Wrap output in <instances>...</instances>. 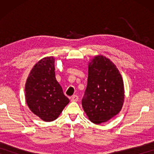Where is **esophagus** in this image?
I'll return each instance as SVG.
<instances>
[{
  "label": "esophagus",
  "instance_id": "obj_1",
  "mask_svg": "<svg viewBox=\"0 0 154 154\" xmlns=\"http://www.w3.org/2000/svg\"><path fill=\"white\" fill-rule=\"evenodd\" d=\"M71 102H77V101L79 100V97L77 95H73L71 97Z\"/></svg>",
  "mask_w": 154,
  "mask_h": 154
}]
</instances>
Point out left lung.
Here are the masks:
<instances>
[{"label": "left lung", "mask_w": 154, "mask_h": 154, "mask_svg": "<svg viewBox=\"0 0 154 154\" xmlns=\"http://www.w3.org/2000/svg\"><path fill=\"white\" fill-rule=\"evenodd\" d=\"M124 101L121 73L109 59L96 56L88 66L87 88L82 106L88 119L99 124L119 113Z\"/></svg>", "instance_id": "8db88e82"}]
</instances>
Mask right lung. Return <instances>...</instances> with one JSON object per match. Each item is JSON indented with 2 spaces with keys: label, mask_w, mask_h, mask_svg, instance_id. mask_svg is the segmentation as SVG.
I'll return each instance as SVG.
<instances>
[{
  "label": "right lung",
  "mask_w": 154,
  "mask_h": 154,
  "mask_svg": "<svg viewBox=\"0 0 154 154\" xmlns=\"http://www.w3.org/2000/svg\"><path fill=\"white\" fill-rule=\"evenodd\" d=\"M25 97L30 110L47 122L55 120L69 104L56 80L54 57L42 59L33 66L26 80Z\"/></svg>",
  "instance_id": "1"
}]
</instances>
